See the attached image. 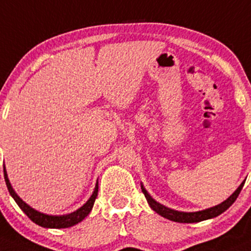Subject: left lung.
<instances>
[{"label": "left lung", "mask_w": 251, "mask_h": 251, "mask_svg": "<svg viewBox=\"0 0 251 251\" xmlns=\"http://www.w3.org/2000/svg\"><path fill=\"white\" fill-rule=\"evenodd\" d=\"M244 183L245 180L242 181V184L237 188L236 191H234L227 200L221 202L220 204H216L214 207L207 208V209L199 210V212H179V210L166 207V205L161 204V203L155 201V200L150 196V194L147 191L142 183H141V188H142V192H143L144 196H146L148 203H149L150 208H151L154 212H156L157 214L163 216V218L168 219V220L176 221V223L192 224V223H200V221H203V220H208V219H213L215 218V216L220 215L221 213H224L225 210H227L228 208L233 204V202L237 200L239 192H241V190L243 189Z\"/></svg>", "instance_id": "left-lung-1"}]
</instances>
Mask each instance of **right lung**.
<instances>
[{
	"label": "right lung",
	"instance_id": "add662e5",
	"mask_svg": "<svg viewBox=\"0 0 251 251\" xmlns=\"http://www.w3.org/2000/svg\"><path fill=\"white\" fill-rule=\"evenodd\" d=\"M4 172V180H6L8 191H9L10 196L14 199V201L17 202V204L19 205L20 209L25 213L33 223L37 224V225L42 226V227L47 228H67L71 227V226L77 225L78 223L83 221L86 216L89 215V213L91 212L92 207H94L95 200H96L97 194H99V180L96 181V185H95L94 192L90 196V199L84 203L80 208H78L75 212L70 213V214H63V215H50L46 214V213L38 212V210L33 209L32 207L27 204L26 202H24L23 200L18 196L17 192L13 189L12 184H10L9 179H8V174L6 171V167H3Z\"/></svg>",
	"mask_w": 251,
	"mask_h": 251
}]
</instances>
